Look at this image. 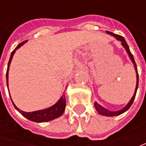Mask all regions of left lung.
<instances>
[{"label": "left lung", "instance_id": "1", "mask_svg": "<svg viewBox=\"0 0 146 146\" xmlns=\"http://www.w3.org/2000/svg\"><path fill=\"white\" fill-rule=\"evenodd\" d=\"M106 32H107L108 34H110L111 36H113L114 37H115L118 40H119V41H120L121 44H122V45L123 46V48L126 49L127 53V54H128V56H129L130 59L132 60V63H133V65H134V67H135V70H136V72H137V86H136V89H135V93H134V95L132 96V99L129 101V102H128V103L127 104L125 107H123V109L120 110H118V111H110V110H106V108L102 107V106H100L98 102H95V103H94V106H95V108H96V110H97V111H98L100 115H106V116H116V115H121V114H123V113H124L125 111H127V110L131 107L132 102H133V101H134V99H135L136 93H137V88H138L139 77H138L137 67V65H136V62H135V60H134V58H133V56H132V53L130 52V49H129V47H128V45H127V44L125 39H124L123 36H119V35H116V34H115V33H112V32H110V31H106Z\"/></svg>", "mask_w": 146, "mask_h": 146}]
</instances>
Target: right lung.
<instances>
[{"mask_svg":"<svg viewBox=\"0 0 146 146\" xmlns=\"http://www.w3.org/2000/svg\"><path fill=\"white\" fill-rule=\"evenodd\" d=\"M27 41V40H26ZM26 41L20 43L15 48L14 51L11 53L10 58H9V61L8 62V67H7V71H6V83H7V86H8V72H9V67L11 62V60L13 58L14 53L16 51L17 48H20ZM12 101V100H11ZM13 102V101H12ZM13 105L15 107V109L17 110L19 113L23 115L25 118H27L29 120L33 121V122H36V123H42V122H48V121L53 120L57 118L60 117L61 115L64 113L65 108H66V98H65V95L63 94L61 98L58 100V102L57 103H55L53 106L48 107L47 109L40 110H36V111H33V112H25L19 110L13 102Z\"/></svg>","mask_w":146,"mask_h":146,"instance_id":"obj_1","label":"right lung"}]
</instances>
